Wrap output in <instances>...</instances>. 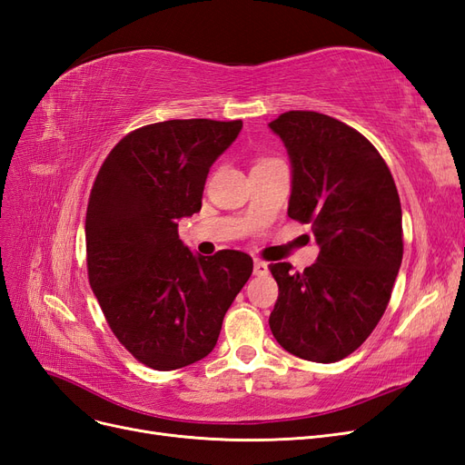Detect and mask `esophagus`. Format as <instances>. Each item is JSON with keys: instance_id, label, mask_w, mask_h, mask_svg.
Masks as SVG:
<instances>
[{"instance_id": "34e87169", "label": "esophagus", "mask_w": 465, "mask_h": 465, "mask_svg": "<svg viewBox=\"0 0 465 465\" xmlns=\"http://www.w3.org/2000/svg\"><path fill=\"white\" fill-rule=\"evenodd\" d=\"M254 273H256V275L270 273V267H267V263L262 262V260H254Z\"/></svg>"}]
</instances>
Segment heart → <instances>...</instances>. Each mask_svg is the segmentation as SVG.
<instances>
[{"mask_svg": "<svg viewBox=\"0 0 465 465\" xmlns=\"http://www.w3.org/2000/svg\"><path fill=\"white\" fill-rule=\"evenodd\" d=\"M267 161H272V159H267Z\"/></svg>", "mask_w": 465, "mask_h": 465, "instance_id": "1", "label": "heart"}]
</instances>
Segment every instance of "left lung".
I'll return each instance as SVG.
<instances>
[{
	"instance_id": "1",
	"label": "left lung",
	"mask_w": 465,
	"mask_h": 465,
	"mask_svg": "<svg viewBox=\"0 0 465 465\" xmlns=\"http://www.w3.org/2000/svg\"><path fill=\"white\" fill-rule=\"evenodd\" d=\"M285 143L292 190L289 217L312 227L316 263L291 273L272 263L279 297L270 316L291 355L335 362L359 349L382 318L403 258L396 182L367 137L312 110L270 122Z\"/></svg>"
}]
</instances>
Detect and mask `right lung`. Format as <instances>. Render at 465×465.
Masks as SVG:
<instances>
[{
    "mask_svg": "<svg viewBox=\"0 0 465 465\" xmlns=\"http://www.w3.org/2000/svg\"><path fill=\"white\" fill-rule=\"evenodd\" d=\"M241 130V120L205 118L143 125L110 151L93 184L89 283L118 341L154 371L207 357L252 275L244 252L195 256L178 238V221L202 209L209 168Z\"/></svg>",
    "mask_w": 465,
    "mask_h": 465,
    "instance_id": "1",
    "label": "right lung"
}]
</instances>
